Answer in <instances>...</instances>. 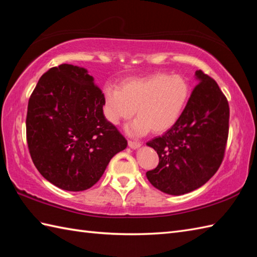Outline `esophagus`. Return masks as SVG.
I'll use <instances>...</instances> for the list:
<instances>
[{"mask_svg":"<svg viewBox=\"0 0 257 257\" xmlns=\"http://www.w3.org/2000/svg\"><path fill=\"white\" fill-rule=\"evenodd\" d=\"M128 146H129L132 149H138V148H140V147H141V144H140V143H137V141L129 140V141H128Z\"/></svg>","mask_w":257,"mask_h":257,"instance_id":"esophagus-1","label":"esophagus"}]
</instances>
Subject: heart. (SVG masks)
Wrapping results in <instances>:
<instances>
[{
  "label": "heart",
  "instance_id": "heart-1",
  "mask_svg": "<svg viewBox=\"0 0 257 257\" xmlns=\"http://www.w3.org/2000/svg\"><path fill=\"white\" fill-rule=\"evenodd\" d=\"M191 95L188 79L182 75L158 73L143 78L124 80L119 89L108 86L103 94V114L118 125L137 118L125 127L130 136L140 137L150 130L162 134L171 129L182 116Z\"/></svg>",
  "mask_w": 257,
  "mask_h": 257
}]
</instances>
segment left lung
Listing matches in <instances>:
<instances>
[{
  "label": "left lung",
  "mask_w": 257,
  "mask_h": 257,
  "mask_svg": "<svg viewBox=\"0 0 257 257\" xmlns=\"http://www.w3.org/2000/svg\"><path fill=\"white\" fill-rule=\"evenodd\" d=\"M199 84L178 122L147 146L159 156V165L146 173L158 190L181 195L199 189L214 176L224 157L230 108L214 79L196 70Z\"/></svg>",
  "instance_id": "1"
}]
</instances>
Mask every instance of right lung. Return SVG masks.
I'll list each match as a JSON object with an SVG mask.
<instances>
[{
	"mask_svg": "<svg viewBox=\"0 0 257 257\" xmlns=\"http://www.w3.org/2000/svg\"><path fill=\"white\" fill-rule=\"evenodd\" d=\"M102 106L103 94L84 67L62 64L38 80L27 106V145L38 172L57 188H91L127 147Z\"/></svg>",
	"mask_w": 257,
	"mask_h": 257,
	"instance_id": "add662e5",
	"label": "right lung"
}]
</instances>
